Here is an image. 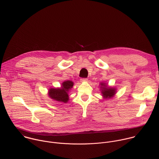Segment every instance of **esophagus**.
I'll list each match as a JSON object with an SVG mask.
<instances>
[{"instance_id":"34e87169","label":"esophagus","mask_w":159,"mask_h":159,"mask_svg":"<svg viewBox=\"0 0 159 159\" xmlns=\"http://www.w3.org/2000/svg\"><path fill=\"white\" fill-rule=\"evenodd\" d=\"M81 82H85V81H88V79L87 78H81L80 80Z\"/></svg>"}]
</instances>
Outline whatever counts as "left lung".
Returning a JSON list of instances; mask_svg holds the SVG:
<instances>
[{
    "mask_svg": "<svg viewBox=\"0 0 159 159\" xmlns=\"http://www.w3.org/2000/svg\"><path fill=\"white\" fill-rule=\"evenodd\" d=\"M101 90H102V93L103 97L104 98H111L112 97L115 93V89L113 88H110V87H107L106 84L105 83H101Z\"/></svg>",
    "mask_w": 159,
    "mask_h": 159,
    "instance_id": "left-lung-1",
    "label": "left lung"
}]
</instances>
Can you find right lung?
<instances>
[{"mask_svg": "<svg viewBox=\"0 0 159 159\" xmlns=\"http://www.w3.org/2000/svg\"><path fill=\"white\" fill-rule=\"evenodd\" d=\"M73 82L68 80L62 83L61 89H50L49 90V96L52 99L58 101L66 103L69 101L68 92L73 87Z\"/></svg>", "mask_w": 159, "mask_h": 159, "instance_id": "obj_1", "label": "right lung"}]
</instances>
